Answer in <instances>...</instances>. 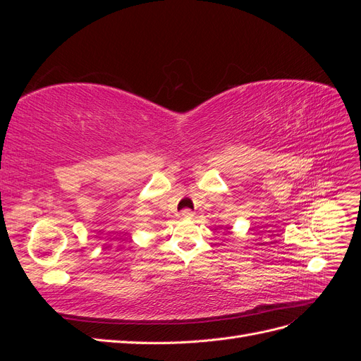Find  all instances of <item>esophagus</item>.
I'll return each mask as SVG.
<instances>
[{
    "label": "esophagus",
    "instance_id": "1",
    "mask_svg": "<svg viewBox=\"0 0 361 361\" xmlns=\"http://www.w3.org/2000/svg\"><path fill=\"white\" fill-rule=\"evenodd\" d=\"M180 215H182V218H185V220H190V218L194 216V212L191 209H183Z\"/></svg>",
    "mask_w": 361,
    "mask_h": 361
}]
</instances>
